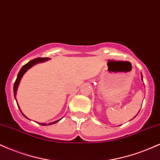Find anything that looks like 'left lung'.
I'll use <instances>...</instances> for the list:
<instances>
[{"label": "left lung", "mask_w": 160, "mask_h": 160, "mask_svg": "<svg viewBox=\"0 0 160 160\" xmlns=\"http://www.w3.org/2000/svg\"><path fill=\"white\" fill-rule=\"evenodd\" d=\"M142 80H143V79H142Z\"/></svg>", "instance_id": "left-lung-1"}]
</instances>
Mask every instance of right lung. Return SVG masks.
Returning <instances> with one entry per match:
<instances>
[{
  "instance_id": "obj_1",
  "label": "right lung",
  "mask_w": 160,
  "mask_h": 160,
  "mask_svg": "<svg viewBox=\"0 0 160 160\" xmlns=\"http://www.w3.org/2000/svg\"><path fill=\"white\" fill-rule=\"evenodd\" d=\"M50 58H48V57H38V58H36V59H32V60H30V62H28V63H27V64H25L24 65H23V67L22 68H21V70H20V72H18V76H17V78H16V80H15V83H14V87H13V91H14V96H15V95H16V91H17V88H18V84H19V82H20V81H21V79H22V78L23 77V75H24V74L25 72H27V71L28 70L29 68H31V67L32 66V65H34L35 64H36V63H38V62H45V61H46V60H48ZM16 99V98H15ZM17 102V101H16ZM19 109H20V108H19ZM20 111H21V109H20ZM22 112V111H21ZM22 115H24V117H26L25 116V115L23 114L22 113ZM27 118V117H26ZM59 120H60V119H59ZM59 120H58V121H56V122H52V123H50V124H48V125H51V124H56V123L57 122H58ZM41 124V125H47L46 124Z\"/></svg>"
}]
</instances>
